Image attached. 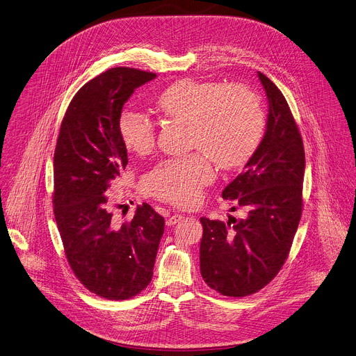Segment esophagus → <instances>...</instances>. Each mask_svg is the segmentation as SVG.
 <instances>
[{
	"mask_svg": "<svg viewBox=\"0 0 356 356\" xmlns=\"http://www.w3.org/2000/svg\"><path fill=\"white\" fill-rule=\"evenodd\" d=\"M182 218H184V217H182L181 214H174V216H171V217H168V218H167L165 224L171 227V225H175L177 222H179Z\"/></svg>",
	"mask_w": 356,
	"mask_h": 356,
	"instance_id": "1",
	"label": "esophagus"
}]
</instances>
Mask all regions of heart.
<instances>
[{
	"label": "heart",
	"instance_id": "1",
	"mask_svg": "<svg viewBox=\"0 0 356 356\" xmlns=\"http://www.w3.org/2000/svg\"><path fill=\"white\" fill-rule=\"evenodd\" d=\"M156 106L165 118L185 124L188 146L207 154L161 161L145 175L142 189L146 195L178 207L199 203L202 188L214 177L209 159L221 170L241 168L253 157L264 135L261 106L242 86L182 79L167 88ZM120 134L125 146L139 156L154 149V124L142 113L124 111Z\"/></svg>",
	"mask_w": 356,
	"mask_h": 356
}]
</instances>
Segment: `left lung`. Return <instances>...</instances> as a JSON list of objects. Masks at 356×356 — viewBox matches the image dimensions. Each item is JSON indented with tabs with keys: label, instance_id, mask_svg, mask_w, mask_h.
<instances>
[{
	"label": "left lung",
	"instance_id": "8db88e82",
	"mask_svg": "<svg viewBox=\"0 0 356 356\" xmlns=\"http://www.w3.org/2000/svg\"><path fill=\"white\" fill-rule=\"evenodd\" d=\"M268 100L266 132L245 170L222 197L248 214L228 222L200 218V273L225 296H246L266 286L285 263L302 214L305 150L299 129L280 89L261 72Z\"/></svg>",
	"mask_w": 356,
	"mask_h": 356
}]
</instances>
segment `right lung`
I'll return each instance as SVG.
<instances>
[{
    "instance_id": "add662e5",
    "label": "right lung",
    "mask_w": 356,
    "mask_h": 356,
    "mask_svg": "<svg viewBox=\"0 0 356 356\" xmlns=\"http://www.w3.org/2000/svg\"><path fill=\"white\" fill-rule=\"evenodd\" d=\"M154 78L118 67L89 81L70 103L54 153V216L68 263L90 292L111 300L132 298L150 284L164 232V218L147 203L120 224L108 195L128 164L122 107Z\"/></svg>"
}]
</instances>
